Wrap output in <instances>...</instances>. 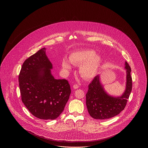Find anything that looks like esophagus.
<instances>
[{"label": "esophagus", "instance_id": "obj_1", "mask_svg": "<svg viewBox=\"0 0 148 148\" xmlns=\"http://www.w3.org/2000/svg\"><path fill=\"white\" fill-rule=\"evenodd\" d=\"M73 88L74 89H77V88H79V86L77 84H74L73 85Z\"/></svg>", "mask_w": 148, "mask_h": 148}]
</instances>
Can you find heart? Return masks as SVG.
Instances as JSON below:
<instances>
[{
  "instance_id": "heart-1",
  "label": "heart",
  "mask_w": 148,
  "mask_h": 148,
  "mask_svg": "<svg viewBox=\"0 0 148 148\" xmlns=\"http://www.w3.org/2000/svg\"><path fill=\"white\" fill-rule=\"evenodd\" d=\"M102 63V58L92 50H79L72 53L69 60L64 58L62 61V66L65 71H69L72 64L82 65L79 68L81 75L87 79L95 77L98 73Z\"/></svg>"
}]
</instances>
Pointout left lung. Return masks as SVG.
<instances>
[{
	"label": "left lung",
	"instance_id": "1",
	"mask_svg": "<svg viewBox=\"0 0 148 148\" xmlns=\"http://www.w3.org/2000/svg\"><path fill=\"white\" fill-rule=\"evenodd\" d=\"M126 71L125 89L121 95L114 97L106 92L101 83L100 75H97L89 85L86 94V105L88 113L94 119H107L118 115L124 110L132 89L131 68L125 62Z\"/></svg>",
	"mask_w": 148,
	"mask_h": 148
}]
</instances>
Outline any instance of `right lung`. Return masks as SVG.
<instances>
[{
	"instance_id": "add662e5",
	"label": "right lung",
	"mask_w": 148,
	"mask_h": 148,
	"mask_svg": "<svg viewBox=\"0 0 148 148\" xmlns=\"http://www.w3.org/2000/svg\"><path fill=\"white\" fill-rule=\"evenodd\" d=\"M53 65L43 48L25 60L19 75L21 100L40 119L54 120L63 112L71 95L65 79H56Z\"/></svg>"
}]
</instances>
